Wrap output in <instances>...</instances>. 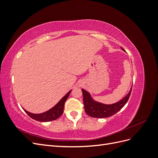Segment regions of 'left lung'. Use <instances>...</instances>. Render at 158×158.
<instances>
[{
    "instance_id": "left-lung-1",
    "label": "left lung",
    "mask_w": 158,
    "mask_h": 158,
    "mask_svg": "<svg viewBox=\"0 0 158 158\" xmlns=\"http://www.w3.org/2000/svg\"><path fill=\"white\" fill-rule=\"evenodd\" d=\"M121 49L125 51L122 47ZM132 85L125 97L119 102L113 104H104L95 101L88 92L84 89H82L85 113L89 116L94 118H107L113 115L114 114L120 111L127 103L132 92Z\"/></svg>"
}]
</instances>
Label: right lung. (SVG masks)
<instances>
[{
  "label": "right lung",
  "instance_id": "add662e5",
  "mask_svg": "<svg viewBox=\"0 0 158 158\" xmlns=\"http://www.w3.org/2000/svg\"><path fill=\"white\" fill-rule=\"evenodd\" d=\"M71 91L72 89L70 90L69 92L66 94L54 107H52L51 109H50L49 110H48V111H47L45 112L41 113H32L26 111V110L24 109H23L24 110V111L31 118L37 121L49 122V121L56 120V119H57L59 117H60L61 114L63 113L64 103L66 101V99H68Z\"/></svg>",
  "mask_w": 158,
  "mask_h": 158
}]
</instances>
